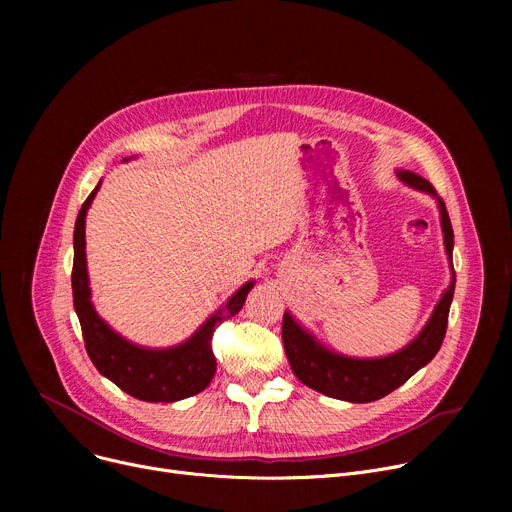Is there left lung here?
Wrapping results in <instances>:
<instances>
[{
    "label": "left lung",
    "instance_id": "1",
    "mask_svg": "<svg viewBox=\"0 0 512 512\" xmlns=\"http://www.w3.org/2000/svg\"><path fill=\"white\" fill-rule=\"evenodd\" d=\"M396 176L400 182L415 188V191L427 193L429 197L436 199L440 211V226L444 234V251L450 265V284L442 292L438 305L434 307L421 332L407 346H402L400 351L384 357L365 359L336 353L334 348L319 342L307 328H303L299 321L292 317L290 311H286L282 324V340L292 373L297 375L305 386L330 398L346 402H373L384 398L386 394L405 384L411 375H415L421 367H425L436 357L446 334L448 311L456 282L452 267L454 232L450 226L448 211L444 207V201L434 191V186L423 176L409 170H396Z\"/></svg>",
    "mask_w": 512,
    "mask_h": 512
}]
</instances>
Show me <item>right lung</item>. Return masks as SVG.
I'll list each match as a JSON object with an SVG mask.
<instances>
[{"label": "right lung", "mask_w": 512, "mask_h": 512, "mask_svg": "<svg viewBox=\"0 0 512 512\" xmlns=\"http://www.w3.org/2000/svg\"><path fill=\"white\" fill-rule=\"evenodd\" d=\"M128 159L132 157H124V161ZM99 186L101 180L80 207L74 226L72 297L80 328H83L87 355L103 378L139 400L176 402L195 396L209 386L215 367H218L211 351V336L215 328L242 309L247 294L255 286V280L242 284L226 301V305L209 315L197 332L180 344L168 348H149L126 340L105 319H101L91 301L85 220Z\"/></svg>", "instance_id": "1"}]
</instances>
